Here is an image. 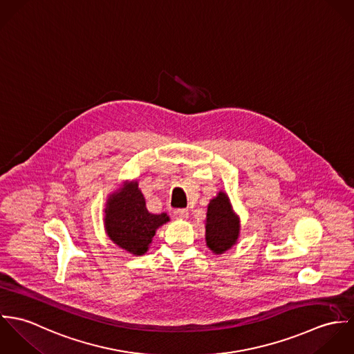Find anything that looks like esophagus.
Segmentation results:
<instances>
[{
	"mask_svg": "<svg viewBox=\"0 0 354 354\" xmlns=\"http://www.w3.org/2000/svg\"><path fill=\"white\" fill-rule=\"evenodd\" d=\"M174 216H176V219H187L188 216H189V212H188V209H185V208H178V209H174Z\"/></svg>",
	"mask_w": 354,
	"mask_h": 354,
	"instance_id": "1",
	"label": "esophagus"
}]
</instances>
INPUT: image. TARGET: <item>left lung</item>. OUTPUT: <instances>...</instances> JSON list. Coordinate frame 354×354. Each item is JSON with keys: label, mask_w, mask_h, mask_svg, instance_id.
<instances>
[{"label": "left lung", "mask_w": 354, "mask_h": 354, "mask_svg": "<svg viewBox=\"0 0 354 354\" xmlns=\"http://www.w3.org/2000/svg\"><path fill=\"white\" fill-rule=\"evenodd\" d=\"M239 219L232 209L229 198L219 192L208 204L205 222V241L215 253H223L232 248L239 239Z\"/></svg>", "instance_id": "1"}]
</instances>
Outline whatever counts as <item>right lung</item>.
<instances>
[{
    "label": "right lung",
    "mask_w": 354,
    "mask_h": 354,
    "mask_svg": "<svg viewBox=\"0 0 354 354\" xmlns=\"http://www.w3.org/2000/svg\"><path fill=\"white\" fill-rule=\"evenodd\" d=\"M104 212V227L110 240L133 254L146 252L155 230L169 221L165 212L156 215L147 211L138 183L115 192L107 202Z\"/></svg>",
    "instance_id": "right-lung-1"
}]
</instances>
